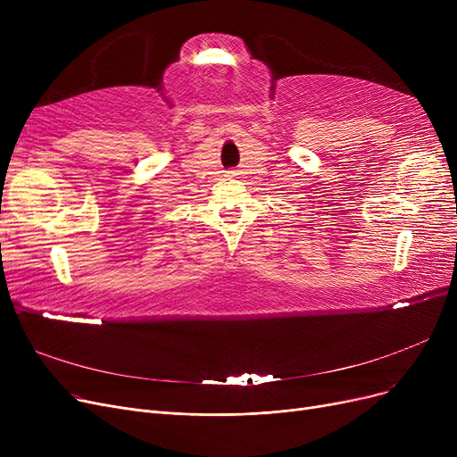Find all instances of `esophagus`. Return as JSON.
Returning a JSON list of instances; mask_svg holds the SVG:
<instances>
[{"instance_id":"esophagus-1","label":"esophagus","mask_w":457,"mask_h":457,"mask_svg":"<svg viewBox=\"0 0 457 457\" xmlns=\"http://www.w3.org/2000/svg\"><path fill=\"white\" fill-rule=\"evenodd\" d=\"M228 176H237V172H233V170H231V172H228Z\"/></svg>"}]
</instances>
